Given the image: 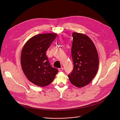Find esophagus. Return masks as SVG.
<instances>
[{"mask_svg":"<svg viewBox=\"0 0 120 120\" xmlns=\"http://www.w3.org/2000/svg\"><path fill=\"white\" fill-rule=\"evenodd\" d=\"M63 70H64V68H59V69H58V70H59V71H60V72L62 71Z\"/></svg>","mask_w":120,"mask_h":120,"instance_id":"34e87169","label":"esophagus"}]
</instances>
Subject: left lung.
<instances>
[{
  "label": "left lung",
  "mask_w": 120,
  "mask_h": 120,
  "mask_svg": "<svg viewBox=\"0 0 120 120\" xmlns=\"http://www.w3.org/2000/svg\"><path fill=\"white\" fill-rule=\"evenodd\" d=\"M71 54L74 69L68 77L75 86L81 88L88 84L96 75L99 57L96 47L86 35L74 32Z\"/></svg>",
  "instance_id": "1"
}]
</instances>
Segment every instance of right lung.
<instances>
[{"mask_svg": "<svg viewBox=\"0 0 120 120\" xmlns=\"http://www.w3.org/2000/svg\"><path fill=\"white\" fill-rule=\"evenodd\" d=\"M56 34H40L30 38L23 47L21 54L22 70L33 84L45 87L54 80L58 71L51 66L45 54Z\"/></svg>", "mask_w": 120, "mask_h": 120, "instance_id": "obj_1", "label": "right lung"}]
</instances>
